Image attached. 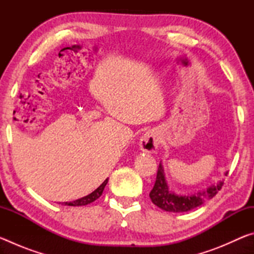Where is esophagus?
<instances>
[{
  "mask_svg": "<svg viewBox=\"0 0 254 254\" xmlns=\"http://www.w3.org/2000/svg\"><path fill=\"white\" fill-rule=\"evenodd\" d=\"M140 149L144 152L154 153L159 148V136L158 133L153 130H149L141 136L140 139Z\"/></svg>",
  "mask_w": 254,
  "mask_h": 254,
  "instance_id": "esophagus-1",
  "label": "esophagus"
}]
</instances>
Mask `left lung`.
Here are the masks:
<instances>
[{"label": "left lung", "instance_id": "8db88e82", "mask_svg": "<svg viewBox=\"0 0 254 254\" xmlns=\"http://www.w3.org/2000/svg\"><path fill=\"white\" fill-rule=\"evenodd\" d=\"M223 182H218L216 185H212V186L196 192V194L177 195L169 189L165 177L162 163L160 162L158 167L156 183H154V186L152 190L150 191L149 196L154 205L158 206L159 208L166 210V212H189V210L198 207L205 200L213 198L218 190H221Z\"/></svg>", "mask_w": 254, "mask_h": 254}]
</instances>
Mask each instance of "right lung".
Masks as SVG:
<instances>
[{
	"instance_id": "right-lung-1",
	"label": "right lung",
	"mask_w": 254,
	"mask_h": 254,
	"mask_svg": "<svg viewBox=\"0 0 254 254\" xmlns=\"http://www.w3.org/2000/svg\"><path fill=\"white\" fill-rule=\"evenodd\" d=\"M107 182H109V178L105 179L104 183H103L97 189H95V190H94L93 192H91V194H89V195L85 196V197H81V198L77 199V200L70 201V203H67V201H66L65 205H67V206H85V205H87V204L93 203L94 200H96L98 197L102 195V192H103V190H104V188L106 186Z\"/></svg>"
}]
</instances>
